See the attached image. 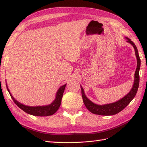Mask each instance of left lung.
I'll use <instances>...</instances> for the list:
<instances>
[{
	"mask_svg": "<svg viewBox=\"0 0 147 147\" xmlns=\"http://www.w3.org/2000/svg\"><path fill=\"white\" fill-rule=\"evenodd\" d=\"M126 39L127 40V42L129 43L131 45H133L134 49H135V55L137 59V67L135 73V80H134V83L132 88L126 95L124 96L123 98L120 99L119 100L115 102L114 103H111V104L98 105L95 104V103H93L91 100H90L86 97L83 88H82V86H80L81 89H82V94L84 104L85 105L87 109L89 110L93 114L101 115H112L119 113V112H121V111H123V109L129 104L131 101L135 96L136 92L138 91L140 82L139 71L140 69L141 61H140V59L139 57L138 49H137L135 43H134L129 38H127V37H126Z\"/></svg>",
	"mask_w": 147,
	"mask_h": 147,
	"instance_id": "1",
	"label": "left lung"
}]
</instances>
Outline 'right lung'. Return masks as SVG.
<instances>
[{
    "mask_svg": "<svg viewBox=\"0 0 147 147\" xmlns=\"http://www.w3.org/2000/svg\"><path fill=\"white\" fill-rule=\"evenodd\" d=\"M65 85H66V84L61 86L60 88L58 89L57 93H56L55 100L51 103V104L47 105H42V106H35V107H33V106L25 105L23 104H21V103H20V102L17 101L11 95V93L10 91H9V90L7 87V84H6V86H7V88L9 94H10L12 99L13 100V101L14 102L15 104L23 111L26 112V113L32 115H36V116H48V115H53L57 112V111L59 109L61 104L62 98V96H63V93L65 88Z\"/></svg>",
    "mask_w": 147,
    "mask_h": 147,
    "instance_id": "right-lung-1",
    "label": "right lung"
}]
</instances>
